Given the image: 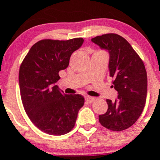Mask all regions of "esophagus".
I'll use <instances>...</instances> for the list:
<instances>
[{
    "instance_id": "1",
    "label": "esophagus",
    "mask_w": 160,
    "mask_h": 160,
    "mask_svg": "<svg viewBox=\"0 0 160 160\" xmlns=\"http://www.w3.org/2000/svg\"><path fill=\"white\" fill-rule=\"evenodd\" d=\"M85 100H86L87 102H88V103H91V102H92L94 100H95V98L88 96V97L86 98V99H85Z\"/></svg>"
}]
</instances>
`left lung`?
<instances>
[{
  "instance_id": "obj_1",
  "label": "left lung",
  "mask_w": 160,
  "mask_h": 160,
  "mask_svg": "<svg viewBox=\"0 0 160 160\" xmlns=\"http://www.w3.org/2000/svg\"><path fill=\"white\" fill-rule=\"evenodd\" d=\"M109 53L110 76L118 92L114 101L107 99L108 110L99 115L104 128L113 131L126 130L141 115L147 95V73L143 62L128 41L119 35L104 34L91 39Z\"/></svg>"
}]
</instances>
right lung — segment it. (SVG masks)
<instances>
[{
    "mask_svg": "<svg viewBox=\"0 0 160 160\" xmlns=\"http://www.w3.org/2000/svg\"><path fill=\"white\" fill-rule=\"evenodd\" d=\"M82 38L67 41L43 39L32 45L20 65L19 84L25 112L36 128L52 135L69 132L84 106L81 95H65L57 85L59 72L67 68Z\"/></svg>",
    "mask_w": 160,
    "mask_h": 160,
    "instance_id": "right-lung-1",
    "label": "right lung"
}]
</instances>
